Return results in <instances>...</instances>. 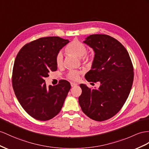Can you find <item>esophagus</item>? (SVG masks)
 <instances>
[{
  "label": "esophagus",
  "instance_id": "34e87169",
  "mask_svg": "<svg viewBox=\"0 0 149 149\" xmlns=\"http://www.w3.org/2000/svg\"><path fill=\"white\" fill-rule=\"evenodd\" d=\"M70 84H71V86H72V87H74V86H77L78 84H77V83H75V82H71Z\"/></svg>",
  "mask_w": 149,
  "mask_h": 149
}]
</instances>
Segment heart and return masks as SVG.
<instances>
[{"mask_svg": "<svg viewBox=\"0 0 149 149\" xmlns=\"http://www.w3.org/2000/svg\"><path fill=\"white\" fill-rule=\"evenodd\" d=\"M66 52L68 53L73 55L78 58H81L84 63L88 62L89 61V57L85 56L87 52V48L84 44L81 43L77 40H74L66 48ZM63 56L62 53L59 52L56 56V64L58 67L62 65ZM81 72L77 70H70L67 74V77L72 81H77Z\"/></svg>", "mask_w": 149, "mask_h": 149, "instance_id": "heart-1", "label": "heart"}]
</instances>
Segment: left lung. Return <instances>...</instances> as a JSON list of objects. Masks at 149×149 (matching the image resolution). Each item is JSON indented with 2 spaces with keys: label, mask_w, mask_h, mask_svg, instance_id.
Returning <instances> with one entry per match:
<instances>
[{
  "label": "left lung",
  "mask_w": 149,
  "mask_h": 149,
  "mask_svg": "<svg viewBox=\"0 0 149 149\" xmlns=\"http://www.w3.org/2000/svg\"><path fill=\"white\" fill-rule=\"evenodd\" d=\"M84 43L95 53L91 69L85 75L88 82L100 81L98 89L81 84L79 97L84 113L92 120L102 121L119 112L130 93L133 67L126 48L115 38L106 35H92Z\"/></svg>",
  "instance_id": "1"
}]
</instances>
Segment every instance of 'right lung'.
<instances>
[{
  "label": "right lung",
  "mask_w": 149,
  "mask_h": 149,
  "mask_svg": "<svg viewBox=\"0 0 149 149\" xmlns=\"http://www.w3.org/2000/svg\"><path fill=\"white\" fill-rule=\"evenodd\" d=\"M69 43L58 36L41 38L26 44L15 59L13 70V89L26 112L40 121L57 115L70 89L65 80L47 86L45 78L57 70L56 56Z\"/></svg>",
  "instance_id": "add662e5"
}]
</instances>
